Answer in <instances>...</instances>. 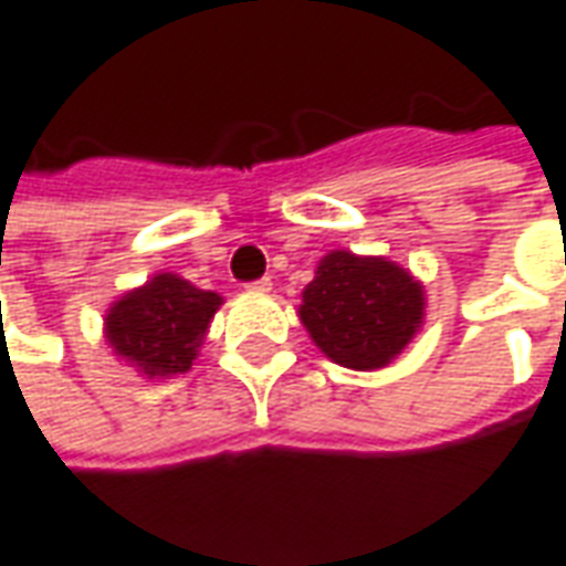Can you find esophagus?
<instances>
[{"label": "esophagus", "mask_w": 566, "mask_h": 566, "mask_svg": "<svg viewBox=\"0 0 566 566\" xmlns=\"http://www.w3.org/2000/svg\"><path fill=\"white\" fill-rule=\"evenodd\" d=\"M244 287H248L251 294H270V291H272V282H270V279H256V282L244 284Z\"/></svg>", "instance_id": "obj_1"}]
</instances>
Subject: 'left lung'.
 Wrapping results in <instances>:
<instances>
[{"instance_id": "1", "label": "left lung", "mask_w": 566, "mask_h": 566, "mask_svg": "<svg viewBox=\"0 0 566 566\" xmlns=\"http://www.w3.org/2000/svg\"><path fill=\"white\" fill-rule=\"evenodd\" d=\"M300 322L339 367L379 370L413 343L426 322V287L389 256L331 251L303 287Z\"/></svg>"}]
</instances>
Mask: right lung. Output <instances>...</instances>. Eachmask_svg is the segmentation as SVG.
<instances>
[{"mask_svg": "<svg viewBox=\"0 0 566 566\" xmlns=\"http://www.w3.org/2000/svg\"><path fill=\"white\" fill-rule=\"evenodd\" d=\"M223 296L201 291L174 272H156L149 282L132 287L109 303L104 339L116 358L137 367L146 379L187 374Z\"/></svg>", "mask_w": 566, "mask_h": 566, "instance_id": "right-lung-1", "label": "right lung"}]
</instances>
